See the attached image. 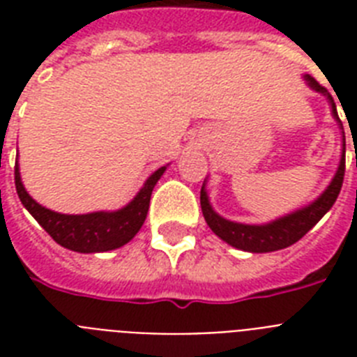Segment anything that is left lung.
I'll list each match as a JSON object with an SVG mask.
<instances>
[{
  "mask_svg": "<svg viewBox=\"0 0 357 357\" xmlns=\"http://www.w3.org/2000/svg\"><path fill=\"white\" fill-rule=\"evenodd\" d=\"M304 79L307 81V85H310L313 91L321 92L322 96L328 98V102L332 105L333 119L337 120L341 129H343V123L339 120L337 109H335V103H333V98L330 96V92H328L321 83H317L311 75L305 74ZM343 178L344 150L343 155H341V162H339L337 172L333 176L332 183L326 187V190H324L315 202H311L310 206L289 213L285 217L276 218V220H272V222L268 224H241L226 220V218L220 217L218 213H215V209H213L211 204H209V196H207L206 185H204L200 190L202 213H204V218H206L207 226L213 229V234L218 235L222 241H226L229 246L244 250V252H254V254L276 252V250L287 248V246L294 244L296 241H300V238L304 237V235L307 234V231H310V229L313 228L330 209H332V206L335 204V200H337L339 192H341V187H343Z\"/></svg>",
  "mask_w": 357,
  "mask_h": 357,
  "instance_id": "1",
  "label": "left lung"
}]
</instances>
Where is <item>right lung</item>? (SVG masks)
<instances>
[{"instance_id": "right-lung-1", "label": "right lung", "mask_w": 357, "mask_h": 357, "mask_svg": "<svg viewBox=\"0 0 357 357\" xmlns=\"http://www.w3.org/2000/svg\"><path fill=\"white\" fill-rule=\"evenodd\" d=\"M165 170L167 167H161L151 174L133 200L119 211H96L86 215H63L42 207L27 195L20 178L18 162L14 167V183L20 202L35 217L36 222L52 235L55 243L79 254H94L120 248L139 234L148 215L151 190Z\"/></svg>"}]
</instances>
